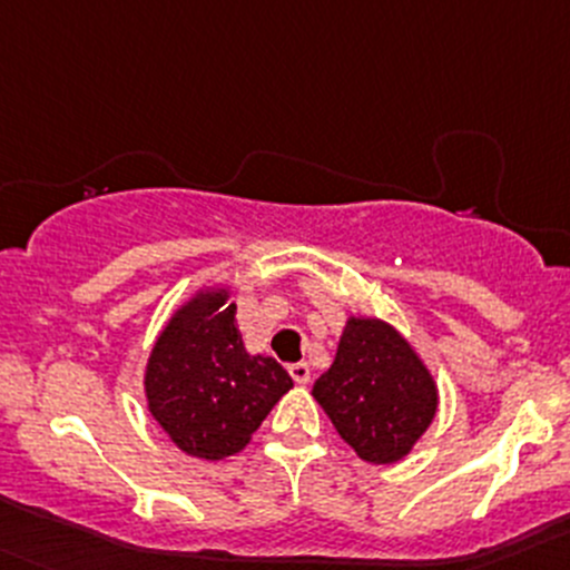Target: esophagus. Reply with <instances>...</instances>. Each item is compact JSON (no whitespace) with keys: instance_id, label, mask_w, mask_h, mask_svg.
Returning <instances> with one entry per match:
<instances>
[{"instance_id":"esophagus-1","label":"esophagus","mask_w":570,"mask_h":570,"mask_svg":"<svg viewBox=\"0 0 570 570\" xmlns=\"http://www.w3.org/2000/svg\"><path fill=\"white\" fill-rule=\"evenodd\" d=\"M289 375L297 386H306L312 381V370H308L306 361H297V364H289Z\"/></svg>"}]
</instances>
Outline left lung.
Returning <instances> with one entry per match:
<instances>
[{
  "label": "left lung",
  "mask_w": 570,
  "mask_h": 570,
  "mask_svg": "<svg viewBox=\"0 0 570 570\" xmlns=\"http://www.w3.org/2000/svg\"><path fill=\"white\" fill-rule=\"evenodd\" d=\"M312 396L364 463H400L439 413V383L392 322L347 314Z\"/></svg>",
  "instance_id": "8db88e82"
}]
</instances>
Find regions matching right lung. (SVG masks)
Segmentation results:
<instances>
[{
  "instance_id": "obj_1",
  "label": "right lung",
  "mask_w": 570,
  "mask_h": 570,
  "mask_svg": "<svg viewBox=\"0 0 570 570\" xmlns=\"http://www.w3.org/2000/svg\"><path fill=\"white\" fill-rule=\"evenodd\" d=\"M289 389L278 361L245 347L228 284L198 286L174 308L142 370L154 422L200 461L243 452Z\"/></svg>"
}]
</instances>
